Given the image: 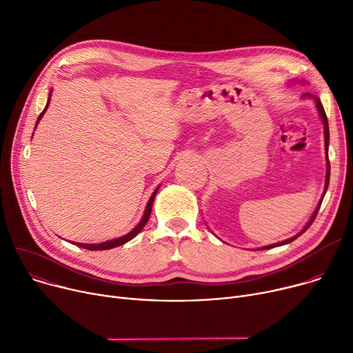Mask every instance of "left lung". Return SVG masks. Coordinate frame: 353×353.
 Masks as SVG:
<instances>
[{
	"mask_svg": "<svg viewBox=\"0 0 353 353\" xmlns=\"http://www.w3.org/2000/svg\"><path fill=\"white\" fill-rule=\"evenodd\" d=\"M310 96V94H308ZM311 97H314V96H311ZM315 99V103H316V108H318V112H319V116H321V119H322V123H323V135H325V150H327V157H328V144H330V128H328V119H327V114H325V110H323V107H322V103L319 101V99H316V97H314ZM330 174H331V165H330V159L327 158V178H325V192H327V189H328V185H330ZM325 192H323V196H325ZM323 196H322V199H323ZM321 203H322V201L319 202V205H318V208L315 209V212H314V214H312V218L310 219V222L307 223V226L298 233L296 236H294V237H291V239H288V240H284V241H280V243H276V245H270V246H264V248H261V249H259V250H267V249H273V248H277V246H283V245H287V243H290V241H292V240H295L298 236H301L311 225H312V222L315 221V216H316V213H318V210H319V208H321Z\"/></svg>",
	"mask_w": 353,
	"mask_h": 353,
	"instance_id": "8db88e82",
	"label": "left lung"
}]
</instances>
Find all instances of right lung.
Instances as JSON below:
<instances>
[{"label":"right lung","instance_id":"obj_1","mask_svg":"<svg viewBox=\"0 0 353 353\" xmlns=\"http://www.w3.org/2000/svg\"><path fill=\"white\" fill-rule=\"evenodd\" d=\"M49 100H50V94H49ZM48 107V105H46ZM46 107L43 108V112L41 113V116L38 117V121L41 120V117L43 116V113H45V110H46ZM38 121H37V124H38ZM158 192V189H155V192L151 195V198H150V201H148V205H147V208H145V212H144V216H143V219H141V222L135 226L128 234H125V236H123V237H119V239H114V240H108V241H104V243H99V245H83V243H73L74 246H79V248H82V249H88V250H108V249H113V248H117V246H121V245H124V243H127V241H130L131 239H134L135 236H137L140 232H141V229L145 226V223L148 222V219H150V214H151V209H152V202H154V198H155V194Z\"/></svg>","mask_w":353,"mask_h":353}]
</instances>
